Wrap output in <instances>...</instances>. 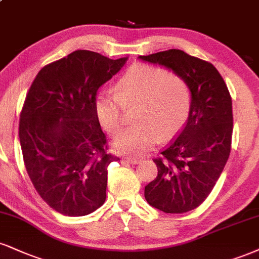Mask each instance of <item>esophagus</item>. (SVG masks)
<instances>
[{"instance_id": "34e87169", "label": "esophagus", "mask_w": 259, "mask_h": 259, "mask_svg": "<svg viewBox=\"0 0 259 259\" xmlns=\"http://www.w3.org/2000/svg\"><path fill=\"white\" fill-rule=\"evenodd\" d=\"M124 160H126L127 163L130 164H138L141 161V159H139V158H134V157H125L124 158Z\"/></svg>"}]
</instances>
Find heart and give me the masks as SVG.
I'll return each mask as SVG.
<instances>
[{"label":"heart","mask_w":259,"mask_h":259,"mask_svg":"<svg viewBox=\"0 0 259 259\" xmlns=\"http://www.w3.org/2000/svg\"><path fill=\"white\" fill-rule=\"evenodd\" d=\"M138 106L133 125L114 140V149L142 154L163 139L182 129L192 110V90L187 80L165 68L138 65L117 84V94L104 93L95 102L96 116L104 129L116 136L125 125L126 110Z\"/></svg>","instance_id":"b5f03b06"}]
</instances>
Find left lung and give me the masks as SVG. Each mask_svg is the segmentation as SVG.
I'll return each instance as SVG.
<instances>
[{"instance_id":"8db88e82","label":"left lung","mask_w":259,"mask_h":259,"mask_svg":"<svg viewBox=\"0 0 259 259\" xmlns=\"http://www.w3.org/2000/svg\"><path fill=\"white\" fill-rule=\"evenodd\" d=\"M142 60L164 65L182 76L192 90V110L177 138L154 158L158 175L145 187L151 206L183 213L204 202L220 179L232 148V96L217 68L180 49Z\"/></svg>"}]
</instances>
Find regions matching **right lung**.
Returning a JSON list of instances; mask_svg holds the SVG:
<instances>
[{"label":"right lung","mask_w":259,"mask_h":259,"mask_svg":"<svg viewBox=\"0 0 259 259\" xmlns=\"http://www.w3.org/2000/svg\"><path fill=\"white\" fill-rule=\"evenodd\" d=\"M76 51L40 68L19 120L24 164L40 198L65 216H85L106 200L108 153L96 116L98 90L125 64Z\"/></svg>","instance_id":"obj_1"}]
</instances>
